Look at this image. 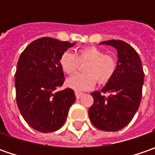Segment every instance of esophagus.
Here are the masks:
<instances>
[{"instance_id": "esophagus-1", "label": "esophagus", "mask_w": 155, "mask_h": 155, "mask_svg": "<svg viewBox=\"0 0 155 155\" xmlns=\"http://www.w3.org/2000/svg\"><path fill=\"white\" fill-rule=\"evenodd\" d=\"M75 94H76V97H77L78 99L80 98L81 97L84 95V93L80 92V91H75Z\"/></svg>"}]
</instances>
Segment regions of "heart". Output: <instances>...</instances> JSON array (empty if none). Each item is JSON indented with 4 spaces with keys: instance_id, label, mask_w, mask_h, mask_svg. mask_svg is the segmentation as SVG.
<instances>
[{
    "instance_id": "obj_1",
    "label": "heart",
    "mask_w": 155,
    "mask_h": 155,
    "mask_svg": "<svg viewBox=\"0 0 155 155\" xmlns=\"http://www.w3.org/2000/svg\"><path fill=\"white\" fill-rule=\"evenodd\" d=\"M88 62L84 68L85 73L77 74L67 80V85L75 91H86L99 84H105L112 78L117 68L116 60L97 47H84L76 53L64 51L59 58V64L66 74L78 70L79 63Z\"/></svg>"
}]
</instances>
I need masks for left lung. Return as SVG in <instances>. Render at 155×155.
Segmentation results:
<instances>
[{
  "mask_svg": "<svg viewBox=\"0 0 155 155\" xmlns=\"http://www.w3.org/2000/svg\"><path fill=\"white\" fill-rule=\"evenodd\" d=\"M117 50V68L112 78L101 91L91 93L94 102L89 109V117L94 127L114 132L126 127L140 104L144 72L137 51L122 40H106ZM109 93V96H105Z\"/></svg>",
  "mask_w": 155,
  "mask_h": 155,
  "instance_id": "left-lung-1",
  "label": "left lung"
}]
</instances>
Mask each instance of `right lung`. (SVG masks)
Instances as JSON below:
<instances>
[{"instance_id": "obj_1", "label": "right lung", "mask_w": 155, "mask_h": 155, "mask_svg": "<svg viewBox=\"0 0 155 155\" xmlns=\"http://www.w3.org/2000/svg\"><path fill=\"white\" fill-rule=\"evenodd\" d=\"M74 45L43 37L27 45L19 58L15 75L16 103L24 120L39 132L61 128L76 100L72 89L57 91L65 80L59 58Z\"/></svg>"}]
</instances>
